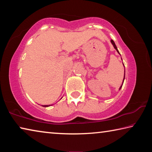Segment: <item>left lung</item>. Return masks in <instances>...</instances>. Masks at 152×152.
<instances>
[{"label":"left lung","mask_w":152,"mask_h":152,"mask_svg":"<svg viewBox=\"0 0 152 152\" xmlns=\"http://www.w3.org/2000/svg\"><path fill=\"white\" fill-rule=\"evenodd\" d=\"M110 42H111V43H112V44L113 45V46H114V48H115V50H117V52L119 53V51H118V50H117V46H116V45H115V42H114V41H113V40L112 39L111 41H110ZM119 54H120V53H119ZM123 65H124V64H123ZM124 80H125V75H124V78H123V82H124ZM122 86H123V84H122V85H121V87H120V88H119V89H121V87H122Z\"/></svg>","instance_id":"obj_1"}]
</instances>
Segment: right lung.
<instances>
[{"label": "right lung", "mask_w": 152, "mask_h": 152, "mask_svg": "<svg viewBox=\"0 0 152 152\" xmlns=\"http://www.w3.org/2000/svg\"><path fill=\"white\" fill-rule=\"evenodd\" d=\"M49 106H50V105H43V107H47Z\"/></svg>", "instance_id": "obj_1"}]
</instances>
